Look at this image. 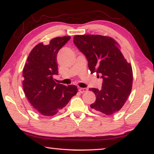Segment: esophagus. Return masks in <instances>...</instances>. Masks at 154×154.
Wrapping results in <instances>:
<instances>
[{
	"label": "esophagus",
	"mask_w": 154,
	"mask_h": 154,
	"mask_svg": "<svg viewBox=\"0 0 154 154\" xmlns=\"http://www.w3.org/2000/svg\"><path fill=\"white\" fill-rule=\"evenodd\" d=\"M87 91H88L87 88H79V92L80 93H82V94L84 93V92H86Z\"/></svg>",
	"instance_id": "1"
}]
</instances>
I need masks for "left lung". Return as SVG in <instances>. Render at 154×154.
<instances>
[{
  "instance_id": "obj_1",
  "label": "left lung",
  "mask_w": 154,
  "mask_h": 154,
  "mask_svg": "<svg viewBox=\"0 0 154 154\" xmlns=\"http://www.w3.org/2000/svg\"><path fill=\"white\" fill-rule=\"evenodd\" d=\"M73 42L86 56L91 73L101 75L100 90L90 88L96 101L90 105L97 113L111 116L120 110L131 92L133 81L132 66L123 56L113 38L98 35H76Z\"/></svg>"
}]
</instances>
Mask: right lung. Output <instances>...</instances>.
I'll list each match as a JSON object with an SVG mask.
<instances>
[{"instance_id":"add662e5","label":"right lung","mask_w":154,"mask_h":154,"mask_svg":"<svg viewBox=\"0 0 154 154\" xmlns=\"http://www.w3.org/2000/svg\"><path fill=\"white\" fill-rule=\"evenodd\" d=\"M71 36H59L49 45L40 43L28 55L23 69V88L31 105L40 114L53 116L62 111L77 93L75 85L66 86L57 83L53 75H58L56 57Z\"/></svg>"}]
</instances>
